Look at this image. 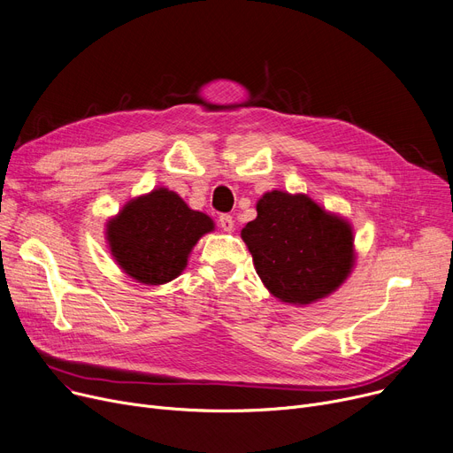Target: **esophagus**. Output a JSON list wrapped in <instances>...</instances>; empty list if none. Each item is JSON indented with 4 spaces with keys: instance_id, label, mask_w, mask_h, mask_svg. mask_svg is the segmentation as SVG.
I'll list each match as a JSON object with an SVG mask.
<instances>
[{
    "instance_id": "1",
    "label": "esophagus",
    "mask_w": 453,
    "mask_h": 453,
    "mask_svg": "<svg viewBox=\"0 0 453 453\" xmlns=\"http://www.w3.org/2000/svg\"><path fill=\"white\" fill-rule=\"evenodd\" d=\"M219 222H220V227H222L224 231H227V233H231L233 227H234V220H233L231 214H220Z\"/></svg>"
}]
</instances>
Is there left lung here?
Masks as SVG:
<instances>
[{"label":"left lung","instance_id":"1","mask_svg":"<svg viewBox=\"0 0 453 453\" xmlns=\"http://www.w3.org/2000/svg\"><path fill=\"white\" fill-rule=\"evenodd\" d=\"M266 288L284 303L308 304L334 292L352 268V229L304 195L266 193L242 229Z\"/></svg>","mask_w":453,"mask_h":453}]
</instances>
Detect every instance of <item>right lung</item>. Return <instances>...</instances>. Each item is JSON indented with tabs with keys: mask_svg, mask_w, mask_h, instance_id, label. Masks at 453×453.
Listing matches in <instances>:
<instances>
[{
	"mask_svg": "<svg viewBox=\"0 0 453 453\" xmlns=\"http://www.w3.org/2000/svg\"><path fill=\"white\" fill-rule=\"evenodd\" d=\"M212 220L188 209L173 190L156 188L128 202L108 222V242L117 265L145 284L176 279L202 234L212 231Z\"/></svg>",
	"mask_w": 453,
	"mask_h": 453,
	"instance_id": "obj_1",
	"label": "right lung"
}]
</instances>
